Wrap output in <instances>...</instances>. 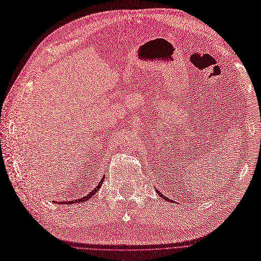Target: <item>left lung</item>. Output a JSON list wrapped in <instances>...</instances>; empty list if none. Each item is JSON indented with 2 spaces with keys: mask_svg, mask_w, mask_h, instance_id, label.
I'll return each instance as SVG.
<instances>
[{
  "mask_svg": "<svg viewBox=\"0 0 261 261\" xmlns=\"http://www.w3.org/2000/svg\"><path fill=\"white\" fill-rule=\"evenodd\" d=\"M156 192H158V193H159V194H160V195H162V194H161V193H160V192H159V191H156Z\"/></svg>",
  "mask_w": 261,
  "mask_h": 261,
  "instance_id": "1",
  "label": "left lung"
}]
</instances>
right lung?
Listing matches in <instances>:
<instances>
[{
  "label": "right lung",
  "instance_id": "add662e5",
  "mask_svg": "<svg viewBox=\"0 0 261 261\" xmlns=\"http://www.w3.org/2000/svg\"><path fill=\"white\" fill-rule=\"evenodd\" d=\"M103 178H105V176L102 177V179L100 180V182H99V185H98L94 190L89 193V194H87L86 196H84V197H81V199H77V200H74V201H69V202H64V204L66 203V204H75V203H81V202H85V201H87L88 199H91V197H93L94 196V194H96V192L99 190V188L101 187V185H102V182H103ZM58 203V202H57Z\"/></svg>",
  "mask_w": 261,
  "mask_h": 261
}]
</instances>
